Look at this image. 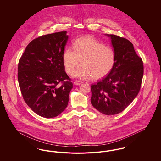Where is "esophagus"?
<instances>
[{
	"mask_svg": "<svg viewBox=\"0 0 161 161\" xmlns=\"http://www.w3.org/2000/svg\"><path fill=\"white\" fill-rule=\"evenodd\" d=\"M74 84H75V85H80V84H82L83 83H82V81H75L74 82Z\"/></svg>",
	"mask_w": 161,
	"mask_h": 161,
	"instance_id": "1",
	"label": "esophagus"
}]
</instances>
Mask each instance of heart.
<instances>
[{
  "instance_id": "b5f03b06",
  "label": "heart",
  "mask_w": 161,
  "mask_h": 161,
  "mask_svg": "<svg viewBox=\"0 0 161 161\" xmlns=\"http://www.w3.org/2000/svg\"><path fill=\"white\" fill-rule=\"evenodd\" d=\"M72 48H66L63 54V64L69 75L73 74L80 61L81 65L75 72V76L81 79L103 78L114 67V50L92 36L77 38L73 43Z\"/></svg>"
}]
</instances>
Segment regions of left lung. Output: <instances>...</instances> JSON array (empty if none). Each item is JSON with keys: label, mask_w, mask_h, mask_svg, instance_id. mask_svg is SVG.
<instances>
[{"label": "left lung", "mask_w": 161, "mask_h": 161, "mask_svg": "<svg viewBox=\"0 0 161 161\" xmlns=\"http://www.w3.org/2000/svg\"><path fill=\"white\" fill-rule=\"evenodd\" d=\"M107 36L114 49L115 65L106 77L91 85V101L100 112L112 115L123 112L138 95L144 66L129 40L114 34Z\"/></svg>", "instance_id": "obj_1"}]
</instances>
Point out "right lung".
I'll return each mask as SVG.
<instances>
[{"mask_svg":"<svg viewBox=\"0 0 161 161\" xmlns=\"http://www.w3.org/2000/svg\"><path fill=\"white\" fill-rule=\"evenodd\" d=\"M66 33L58 32L34 39L18 64L17 78L23 100L44 118H54L65 110L73 87L63 62Z\"/></svg>","mask_w":161,"mask_h":161,"instance_id":"add662e5","label":"right lung"}]
</instances>
